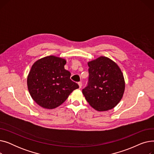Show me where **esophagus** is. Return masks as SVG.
I'll return each mask as SVG.
<instances>
[{
    "label": "esophagus",
    "mask_w": 154,
    "mask_h": 154,
    "mask_svg": "<svg viewBox=\"0 0 154 154\" xmlns=\"http://www.w3.org/2000/svg\"><path fill=\"white\" fill-rule=\"evenodd\" d=\"M78 84H79V88H80L82 87V83L81 82H79L78 83Z\"/></svg>",
    "instance_id": "1"
}]
</instances>
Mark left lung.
<instances>
[{"label":"left lung","mask_w":154,"mask_h":154,"mask_svg":"<svg viewBox=\"0 0 154 154\" xmlns=\"http://www.w3.org/2000/svg\"><path fill=\"white\" fill-rule=\"evenodd\" d=\"M88 79L82 93L90 106L98 111L116 107L125 90L122 72L114 61L106 57L88 62Z\"/></svg>","instance_id":"obj_1"}]
</instances>
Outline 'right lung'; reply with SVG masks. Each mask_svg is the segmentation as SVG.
Returning a JSON list of instances; mask_svg holds the SVG:
<instances>
[{
	"label": "right lung",
	"instance_id": "right-lung-1",
	"mask_svg": "<svg viewBox=\"0 0 154 154\" xmlns=\"http://www.w3.org/2000/svg\"><path fill=\"white\" fill-rule=\"evenodd\" d=\"M66 60L53 55L36 61L27 77V86L33 100L43 108L59 107L79 85L70 79V73L64 69Z\"/></svg>",
	"mask_w": 154,
	"mask_h": 154
}]
</instances>
